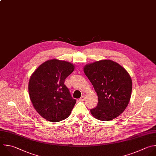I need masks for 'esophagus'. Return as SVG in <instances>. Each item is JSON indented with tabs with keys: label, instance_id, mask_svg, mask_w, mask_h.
I'll return each mask as SVG.
<instances>
[{
	"label": "esophagus",
	"instance_id": "obj_1",
	"mask_svg": "<svg viewBox=\"0 0 156 156\" xmlns=\"http://www.w3.org/2000/svg\"><path fill=\"white\" fill-rule=\"evenodd\" d=\"M85 100V97L84 96H81L80 98V101H84Z\"/></svg>",
	"mask_w": 156,
	"mask_h": 156
}]
</instances>
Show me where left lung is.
<instances>
[{
    "label": "left lung",
    "mask_w": 156,
    "mask_h": 156,
    "mask_svg": "<svg viewBox=\"0 0 156 156\" xmlns=\"http://www.w3.org/2000/svg\"><path fill=\"white\" fill-rule=\"evenodd\" d=\"M84 72L97 92L98 102L90 110L96 119L107 121L120 115L130 99L132 82L127 72L111 60L86 65Z\"/></svg>",
    "instance_id": "1"
}]
</instances>
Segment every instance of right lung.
<instances>
[{
  "label": "right lung",
  "mask_w": 156,
  "mask_h": 156,
  "mask_svg": "<svg viewBox=\"0 0 156 156\" xmlns=\"http://www.w3.org/2000/svg\"><path fill=\"white\" fill-rule=\"evenodd\" d=\"M74 70L70 62L52 59L40 65L32 75L29 83V94L36 111L50 122L67 118L76 103L66 78Z\"/></svg>",
  "instance_id": "obj_1"
}]
</instances>
